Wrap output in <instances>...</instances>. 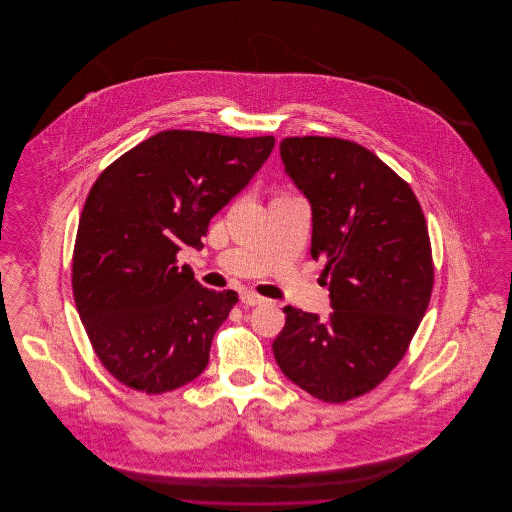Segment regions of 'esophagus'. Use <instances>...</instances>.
<instances>
[{
	"instance_id": "obj_1",
	"label": "esophagus",
	"mask_w": 512,
	"mask_h": 512,
	"mask_svg": "<svg viewBox=\"0 0 512 512\" xmlns=\"http://www.w3.org/2000/svg\"><path fill=\"white\" fill-rule=\"evenodd\" d=\"M240 299H242V303L247 305V307H255V305H261V303H265V297H261L259 293L247 292V290L240 293Z\"/></svg>"
}]
</instances>
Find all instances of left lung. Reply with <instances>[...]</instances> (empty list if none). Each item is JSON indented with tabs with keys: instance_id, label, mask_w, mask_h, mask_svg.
I'll list each match as a JSON object with an SVG mask.
<instances>
[{
	"instance_id": "obj_1",
	"label": "left lung",
	"mask_w": 512,
	"mask_h": 512,
	"mask_svg": "<svg viewBox=\"0 0 512 512\" xmlns=\"http://www.w3.org/2000/svg\"><path fill=\"white\" fill-rule=\"evenodd\" d=\"M284 171L313 213L332 313L286 307L274 359L295 386L326 403L376 388L403 359L424 317L434 265L420 203L366 147L322 136L280 142Z\"/></svg>"
}]
</instances>
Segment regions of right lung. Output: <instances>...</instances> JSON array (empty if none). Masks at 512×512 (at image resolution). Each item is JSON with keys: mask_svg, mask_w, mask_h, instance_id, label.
Listing matches in <instances>:
<instances>
[{"mask_svg": "<svg viewBox=\"0 0 512 512\" xmlns=\"http://www.w3.org/2000/svg\"><path fill=\"white\" fill-rule=\"evenodd\" d=\"M272 136L165 130L99 174L73 257L76 311L99 361L132 390L165 393L195 380L238 303L203 288L176 253L201 249L209 220L244 190Z\"/></svg>", "mask_w": 512, "mask_h": 512, "instance_id": "obj_1", "label": "right lung"}]
</instances>
